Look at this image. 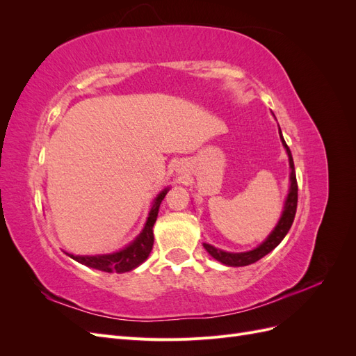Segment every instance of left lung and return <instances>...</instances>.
I'll return each mask as SVG.
<instances>
[{
  "instance_id": "obj_1",
  "label": "left lung",
  "mask_w": 356,
  "mask_h": 356,
  "mask_svg": "<svg viewBox=\"0 0 356 356\" xmlns=\"http://www.w3.org/2000/svg\"><path fill=\"white\" fill-rule=\"evenodd\" d=\"M279 136H281L282 145L286 149L288 161H289V170H291L289 172V190H288V196H286L285 203H284V211H282L281 218H279V221L275 225V229L272 230V233L268 234L260 245L254 248V250H251V251L229 252V251L218 250V248H215L209 243H203L204 250L209 252V255L213 257L217 261L225 264V266L242 267V266H248V264H252V263L258 261L260 258H263L268 252H272L275 248L282 242V239L289 232L291 225H293V221H294V217H296V211H297V197H298V187H297V179H296L294 160H293V156H291L289 148H288L285 139L282 136L281 127H279Z\"/></svg>"
}]
</instances>
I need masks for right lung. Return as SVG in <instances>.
<instances>
[{
	"label": "right lung",
	"mask_w": 356,
	"mask_h": 356,
	"mask_svg": "<svg viewBox=\"0 0 356 356\" xmlns=\"http://www.w3.org/2000/svg\"><path fill=\"white\" fill-rule=\"evenodd\" d=\"M168 191H169V187L163 188L159 193L152 204V209L148 212V217L143 232L139 233L131 243L126 245L123 250L111 252V254H99V255H74L68 252L65 254L80 264H84L90 268H96V270L106 272V273H114V272L124 273V272L134 270V268H136L139 264H143L147 260L149 252L153 250V243H154L153 225L157 220L160 203L168 195Z\"/></svg>",
	"instance_id": "1"
}]
</instances>
